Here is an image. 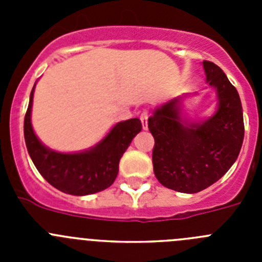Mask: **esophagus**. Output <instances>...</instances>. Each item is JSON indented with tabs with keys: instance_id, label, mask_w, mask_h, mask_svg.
Here are the masks:
<instances>
[{
	"instance_id": "obj_1",
	"label": "esophagus",
	"mask_w": 262,
	"mask_h": 262,
	"mask_svg": "<svg viewBox=\"0 0 262 262\" xmlns=\"http://www.w3.org/2000/svg\"><path fill=\"white\" fill-rule=\"evenodd\" d=\"M148 111H143L142 114H140V120H142V124H143V128L147 129L148 128Z\"/></svg>"
}]
</instances>
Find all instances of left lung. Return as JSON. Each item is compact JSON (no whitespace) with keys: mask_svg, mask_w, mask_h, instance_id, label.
I'll list each match as a JSON object with an SVG mask.
<instances>
[{"mask_svg":"<svg viewBox=\"0 0 262 262\" xmlns=\"http://www.w3.org/2000/svg\"><path fill=\"white\" fill-rule=\"evenodd\" d=\"M206 80L215 88L217 110L202 123H185L177 99L148 119L155 138L152 163L161 185L180 193H198L223 177L240 154L244 119L239 93L216 64L205 60Z\"/></svg>","mask_w":262,"mask_h":262,"instance_id":"left-lung-1","label":"left lung"}]
</instances>
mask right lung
<instances>
[{
    "label": "right lung",
    "mask_w": 262,
    "mask_h": 262,
    "mask_svg": "<svg viewBox=\"0 0 262 262\" xmlns=\"http://www.w3.org/2000/svg\"><path fill=\"white\" fill-rule=\"evenodd\" d=\"M35 88V85H34ZM34 88L25 115V142L32 163L46 181L62 193L88 195L113 185L119 170V160L142 131L138 118L119 122L97 145L78 154H60L41 144L31 126Z\"/></svg>",
    "instance_id": "obj_1"
}]
</instances>
